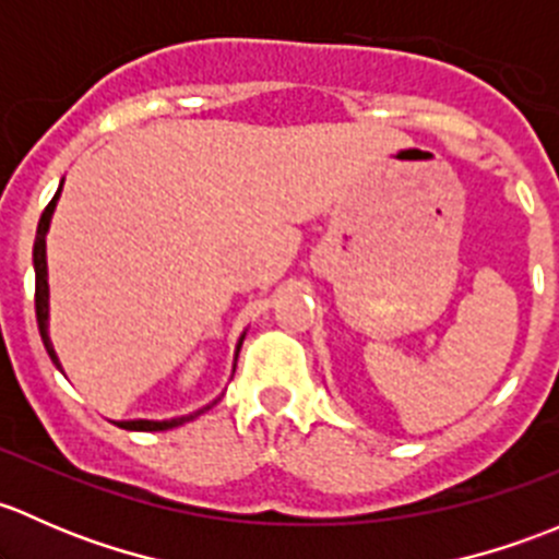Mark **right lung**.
I'll use <instances>...</instances> for the list:
<instances>
[{"mask_svg":"<svg viewBox=\"0 0 559 559\" xmlns=\"http://www.w3.org/2000/svg\"><path fill=\"white\" fill-rule=\"evenodd\" d=\"M59 194H61V186H59V191L53 194V200L45 205L43 216H39V224H37V238H35V313H37L39 337H43V343H45V352H48V357L53 359L56 368L61 370V365H59V359H56V352H53V346H50V337H48V267H45V233H48L50 213H53ZM240 343H243V341H240ZM240 343H238V352H240ZM202 411H205V408H202ZM202 411H197V414H189V416H180V419H170V421H118V427H123V430H138V432H159V430H170V427L186 425V421H191L194 416H200Z\"/></svg>","mask_w":559,"mask_h":559,"instance_id":"add662e5","label":"right lung"}]
</instances>
